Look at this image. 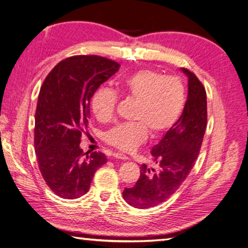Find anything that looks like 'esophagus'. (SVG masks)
I'll list each match as a JSON object with an SVG mask.
<instances>
[{"instance_id": "esophagus-1", "label": "esophagus", "mask_w": 248, "mask_h": 248, "mask_svg": "<svg viewBox=\"0 0 248 248\" xmlns=\"http://www.w3.org/2000/svg\"><path fill=\"white\" fill-rule=\"evenodd\" d=\"M113 156L115 158H119V159H128V156H126V155H124L123 153H119V152L113 153Z\"/></svg>"}]
</instances>
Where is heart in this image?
<instances>
[{
	"label": "heart",
	"instance_id": "obj_1",
	"mask_svg": "<svg viewBox=\"0 0 248 248\" xmlns=\"http://www.w3.org/2000/svg\"><path fill=\"white\" fill-rule=\"evenodd\" d=\"M120 93L137 102L132 119L135 122L114 125L103 140L114 148L132 151L148 133L158 136L170 129L180 117L186 102L185 86L180 79L151 68H142L117 82ZM117 94L108 88L98 89L92 98V110L99 120H110L117 105Z\"/></svg>",
	"mask_w": 248,
	"mask_h": 248
}]
</instances>
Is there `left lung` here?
Here are the masks:
<instances>
[{
    "instance_id": "obj_1",
    "label": "left lung",
    "mask_w": 248,
    "mask_h": 248,
    "mask_svg": "<svg viewBox=\"0 0 248 248\" xmlns=\"http://www.w3.org/2000/svg\"><path fill=\"white\" fill-rule=\"evenodd\" d=\"M188 98L177 122L171 126L151 154L156 168L141 165L140 176L133 187L123 192L135 208H149L168 200L185 182L198 158L207 125V99L203 83L187 68Z\"/></svg>"
}]
</instances>
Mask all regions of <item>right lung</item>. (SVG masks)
<instances>
[{
    "instance_id": "right-lung-1",
    "label": "right lung",
    "mask_w": 248,
    "mask_h": 248,
    "mask_svg": "<svg viewBox=\"0 0 248 248\" xmlns=\"http://www.w3.org/2000/svg\"><path fill=\"white\" fill-rule=\"evenodd\" d=\"M119 66L101 56L68 57L49 72L41 86L34 150L46 185L60 198L82 197L97 169L107 163L103 153H84L79 145L88 128L91 98Z\"/></svg>"
}]
</instances>
